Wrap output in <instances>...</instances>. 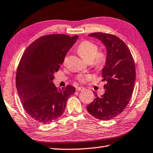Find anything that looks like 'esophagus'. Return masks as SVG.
I'll list each match as a JSON object with an SVG mask.
<instances>
[{"instance_id": "34e87169", "label": "esophagus", "mask_w": 153, "mask_h": 153, "mask_svg": "<svg viewBox=\"0 0 153 153\" xmlns=\"http://www.w3.org/2000/svg\"><path fill=\"white\" fill-rule=\"evenodd\" d=\"M85 88H84L83 87H77L76 88V90L78 91H83L84 90Z\"/></svg>"}]
</instances>
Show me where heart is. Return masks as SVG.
<instances>
[{
  "label": "heart",
  "instance_id": "obj_1",
  "mask_svg": "<svg viewBox=\"0 0 153 153\" xmlns=\"http://www.w3.org/2000/svg\"><path fill=\"white\" fill-rule=\"evenodd\" d=\"M99 47L97 44L90 41H82L78 45L76 51L80 56L87 62H92L93 66L100 70L105 68L108 61V54L105 51H98ZM68 57L65 56L63 59V64H65ZM76 80L80 83H84L87 80L91 79V76L89 74H79L75 77Z\"/></svg>",
  "mask_w": 153,
  "mask_h": 153
}]
</instances>
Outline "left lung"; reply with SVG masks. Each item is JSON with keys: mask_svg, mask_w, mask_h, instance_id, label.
Listing matches in <instances>:
<instances>
[{"mask_svg": "<svg viewBox=\"0 0 153 153\" xmlns=\"http://www.w3.org/2000/svg\"><path fill=\"white\" fill-rule=\"evenodd\" d=\"M89 36L98 38L105 45L108 61L102 70L105 93L87 106L88 112L98 120H110L121 114L131 99L136 80V68L127 45L116 36L95 32Z\"/></svg>", "mask_w": 153, "mask_h": 153, "instance_id": "8db88e82", "label": "left lung"}]
</instances>
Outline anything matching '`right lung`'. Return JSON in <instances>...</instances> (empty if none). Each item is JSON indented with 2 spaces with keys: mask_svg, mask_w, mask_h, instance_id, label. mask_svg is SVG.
<instances>
[{
  "mask_svg": "<svg viewBox=\"0 0 153 153\" xmlns=\"http://www.w3.org/2000/svg\"><path fill=\"white\" fill-rule=\"evenodd\" d=\"M78 37H40L27 48L19 63L16 78L19 96L26 112L41 124L50 123L60 117L67 100L75 91L71 85L57 88L52 80Z\"/></svg>",
  "mask_w": 153,
  "mask_h": 153,
  "instance_id": "add662e5",
  "label": "right lung"
}]
</instances>
